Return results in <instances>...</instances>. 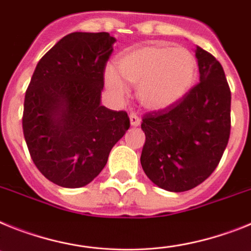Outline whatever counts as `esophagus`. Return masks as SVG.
<instances>
[{
	"label": "esophagus",
	"mask_w": 251,
	"mask_h": 251,
	"mask_svg": "<svg viewBox=\"0 0 251 251\" xmlns=\"http://www.w3.org/2000/svg\"><path fill=\"white\" fill-rule=\"evenodd\" d=\"M130 124H131V126L140 125V119L136 113H130Z\"/></svg>",
	"instance_id": "34e87169"
}]
</instances>
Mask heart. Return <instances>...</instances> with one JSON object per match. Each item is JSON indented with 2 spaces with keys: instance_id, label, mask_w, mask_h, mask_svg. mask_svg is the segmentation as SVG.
<instances>
[{
  "instance_id": "heart-1",
  "label": "heart",
  "mask_w": 251,
  "mask_h": 251,
  "mask_svg": "<svg viewBox=\"0 0 251 251\" xmlns=\"http://www.w3.org/2000/svg\"><path fill=\"white\" fill-rule=\"evenodd\" d=\"M117 71H104V84L116 100L127 95L126 82L136 86L143 107L160 111L173 107L189 93L197 79L195 55L182 47L151 43L124 51L116 60Z\"/></svg>"
}]
</instances>
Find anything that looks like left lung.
Masks as SVG:
<instances>
[{
	"label": "left lung",
	"mask_w": 251,
	"mask_h": 251,
	"mask_svg": "<svg viewBox=\"0 0 251 251\" xmlns=\"http://www.w3.org/2000/svg\"><path fill=\"white\" fill-rule=\"evenodd\" d=\"M196 58L200 83L173 107L145 113L141 124V167L165 191H189L206 180L230 138L231 92L224 68L200 47Z\"/></svg>",
	"instance_id": "obj_1"
}]
</instances>
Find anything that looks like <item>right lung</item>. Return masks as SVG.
Instances as JSON below:
<instances>
[{
	"label": "right lung",
	"mask_w": 251,
	"mask_h": 251,
	"mask_svg": "<svg viewBox=\"0 0 251 251\" xmlns=\"http://www.w3.org/2000/svg\"><path fill=\"white\" fill-rule=\"evenodd\" d=\"M115 41L108 32L67 35L39 60L26 89V145L40 173L60 187L92 182L130 127L125 111L101 104Z\"/></svg>",
	"instance_id": "right-lung-1"
}]
</instances>
